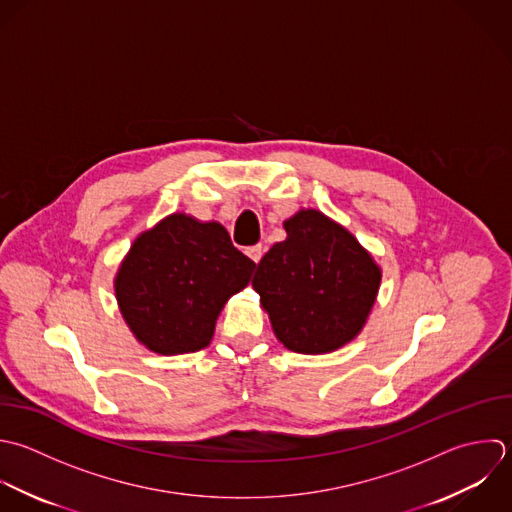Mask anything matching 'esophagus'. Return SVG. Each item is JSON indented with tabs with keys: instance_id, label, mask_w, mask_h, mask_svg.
I'll use <instances>...</instances> for the list:
<instances>
[{
	"instance_id": "34e87169",
	"label": "esophagus",
	"mask_w": 512,
	"mask_h": 512,
	"mask_svg": "<svg viewBox=\"0 0 512 512\" xmlns=\"http://www.w3.org/2000/svg\"><path fill=\"white\" fill-rule=\"evenodd\" d=\"M245 253L251 257L253 263H259L261 257H263V247H261V245H253V247H247Z\"/></svg>"
}]
</instances>
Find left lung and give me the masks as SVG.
Returning <instances> with one entry per match:
<instances>
[{
  "instance_id": "left-lung-1",
  "label": "left lung",
  "mask_w": 512,
  "mask_h": 512,
  "mask_svg": "<svg viewBox=\"0 0 512 512\" xmlns=\"http://www.w3.org/2000/svg\"><path fill=\"white\" fill-rule=\"evenodd\" d=\"M285 231L287 239L259 261L253 289L287 349L335 351L363 329L381 269L347 229L315 209L285 221Z\"/></svg>"
}]
</instances>
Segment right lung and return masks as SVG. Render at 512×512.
I'll return each instance as SVG.
<instances>
[{
	"label": "right lung",
	"instance_id": "1",
	"mask_svg": "<svg viewBox=\"0 0 512 512\" xmlns=\"http://www.w3.org/2000/svg\"><path fill=\"white\" fill-rule=\"evenodd\" d=\"M255 263L219 223L171 215L139 235L115 279L121 313L155 353H193L209 345L227 299Z\"/></svg>",
	"mask_w": 512,
	"mask_h": 512
}]
</instances>
